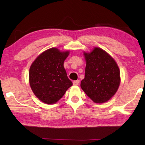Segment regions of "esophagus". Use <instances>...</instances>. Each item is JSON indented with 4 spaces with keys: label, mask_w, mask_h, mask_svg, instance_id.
Listing matches in <instances>:
<instances>
[{
    "label": "esophagus",
    "mask_w": 145,
    "mask_h": 145,
    "mask_svg": "<svg viewBox=\"0 0 145 145\" xmlns=\"http://www.w3.org/2000/svg\"><path fill=\"white\" fill-rule=\"evenodd\" d=\"M79 82H80V80H74V81L73 82V85H78V84H79Z\"/></svg>",
    "instance_id": "obj_1"
}]
</instances>
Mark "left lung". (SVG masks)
I'll use <instances>...</instances> for the list:
<instances>
[{"label": "left lung", "mask_w": 145, "mask_h": 145, "mask_svg": "<svg viewBox=\"0 0 145 145\" xmlns=\"http://www.w3.org/2000/svg\"><path fill=\"white\" fill-rule=\"evenodd\" d=\"M84 56L86 67L80 86L93 102H107L118 89L119 68L113 58L100 48L95 47L91 53H84Z\"/></svg>", "instance_id": "1"}]
</instances>
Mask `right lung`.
I'll list each match as a JSON object with an SVG mask.
<instances>
[{
	"mask_svg": "<svg viewBox=\"0 0 145 145\" xmlns=\"http://www.w3.org/2000/svg\"><path fill=\"white\" fill-rule=\"evenodd\" d=\"M69 52L52 48L38 56L29 70V83L34 95L45 104H55L72 82L64 68Z\"/></svg>",
	"mask_w": 145,
	"mask_h": 145,
	"instance_id": "add662e5",
	"label": "right lung"
}]
</instances>
